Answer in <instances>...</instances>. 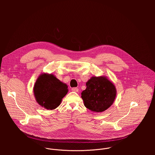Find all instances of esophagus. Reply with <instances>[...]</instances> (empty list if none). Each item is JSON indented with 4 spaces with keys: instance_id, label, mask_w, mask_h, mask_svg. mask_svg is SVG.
Returning a JSON list of instances; mask_svg holds the SVG:
<instances>
[{
    "instance_id": "1",
    "label": "esophagus",
    "mask_w": 155,
    "mask_h": 155,
    "mask_svg": "<svg viewBox=\"0 0 155 155\" xmlns=\"http://www.w3.org/2000/svg\"><path fill=\"white\" fill-rule=\"evenodd\" d=\"M72 91L74 92H78V89L77 87H72Z\"/></svg>"
}]
</instances>
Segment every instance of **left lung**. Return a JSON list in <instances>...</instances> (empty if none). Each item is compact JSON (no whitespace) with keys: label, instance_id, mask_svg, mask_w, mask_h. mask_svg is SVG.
<instances>
[{"label":"left lung","instance_id":"obj_1","mask_svg":"<svg viewBox=\"0 0 155 155\" xmlns=\"http://www.w3.org/2000/svg\"><path fill=\"white\" fill-rule=\"evenodd\" d=\"M81 93L84 106L95 112L105 111L112 105L116 97L115 85L105 77H93Z\"/></svg>","mask_w":155,"mask_h":155}]
</instances>
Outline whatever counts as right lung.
Listing matches in <instances>:
<instances>
[{
    "mask_svg": "<svg viewBox=\"0 0 155 155\" xmlns=\"http://www.w3.org/2000/svg\"><path fill=\"white\" fill-rule=\"evenodd\" d=\"M68 87L53 75L43 74L35 83L34 96L41 107L53 110L60 105L62 99L68 93Z\"/></svg>",
    "mask_w": 155,
    "mask_h": 155,
    "instance_id": "right-lung-1",
    "label": "right lung"
}]
</instances>
